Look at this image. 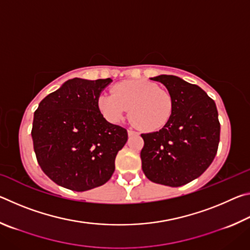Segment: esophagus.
Returning <instances> with one entry per match:
<instances>
[{"instance_id": "obj_1", "label": "esophagus", "mask_w": 250, "mask_h": 250, "mask_svg": "<svg viewBox=\"0 0 250 250\" xmlns=\"http://www.w3.org/2000/svg\"><path fill=\"white\" fill-rule=\"evenodd\" d=\"M128 134H129V137H131V135H137V134H139L137 131H134V130H132V129H129L128 130Z\"/></svg>"}]
</instances>
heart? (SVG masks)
I'll list each match as a JSON object with an SVG mask.
<instances>
[{"label":"heart","instance_id":"heart-1","mask_svg":"<svg viewBox=\"0 0 250 250\" xmlns=\"http://www.w3.org/2000/svg\"><path fill=\"white\" fill-rule=\"evenodd\" d=\"M103 115L111 122H119L128 111L131 121L146 132L166 126L173 112V97L158 84L146 80H125L111 88V95L98 100Z\"/></svg>","mask_w":250,"mask_h":250}]
</instances>
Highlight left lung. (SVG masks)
Instances as JSON below:
<instances>
[{
	"instance_id": "8db88e82",
	"label": "left lung",
	"mask_w": 250,
	"mask_h": 250,
	"mask_svg": "<svg viewBox=\"0 0 250 250\" xmlns=\"http://www.w3.org/2000/svg\"><path fill=\"white\" fill-rule=\"evenodd\" d=\"M173 97V112L166 126L142 133V170L154 183L179 188L197 179L217 153L221 125L214 100L196 84L176 76L151 78Z\"/></svg>"
}]
</instances>
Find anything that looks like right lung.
<instances>
[{
  "instance_id": "right-lung-1",
  "label": "right lung",
  "mask_w": 250,
  "mask_h": 250,
  "mask_svg": "<svg viewBox=\"0 0 250 250\" xmlns=\"http://www.w3.org/2000/svg\"><path fill=\"white\" fill-rule=\"evenodd\" d=\"M110 78L69 79L41 101L32 138L37 162L55 183L76 192L104 185L128 132L100 112L98 100Z\"/></svg>"
}]
</instances>
